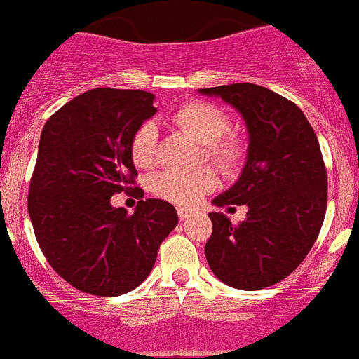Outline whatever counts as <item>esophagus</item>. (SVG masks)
<instances>
[{"label": "esophagus", "mask_w": 359, "mask_h": 359, "mask_svg": "<svg viewBox=\"0 0 359 359\" xmlns=\"http://www.w3.org/2000/svg\"><path fill=\"white\" fill-rule=\"evenodd\" d=\"M177 212H179V218H180V219H186L187 216H191L193 211H189V209L179 208V209H177Z\"/></svg>", "instance_id": "esophagus-1"}]
</instances>
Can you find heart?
I'll use <instances>...</instances> for the list:
<instances>
[{"instance_id": "b5f03b06", "label": "heart", "mask_w": 359, "mask_h": 359, "mask_svg": "<svg viewBox=\"0 0 359 359\" xmlns=\"http://www.w3.org/2000/svg\"><path fill=\"white\" fill-rule=\"evenodd\" d=\"M179 130L202 144L205 159L222 170H232L243 161L245 147L238 135L227 134L231 121L224 111L203 102H189L172 116ZM159 132L156 125L144 121L135 128L130 140V157L137 168H151L157 163ZM216 186V175L202 168L193 173L164 172L151 180V191L168 202L189 208Z\"/></svg>"}]
</instances>
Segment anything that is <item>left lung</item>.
Returning a JSON list of instances; mask_svg holds the SVG:
<instances>
[{"mask_svg": "<svg viewBox=\"0 0 359 359\" xmlns=\"http://www.w3.org/2000/svg\"><path fill=\"white\" fill-rule=\"evenodd\" d=\"M240 112L248 134L240 177L212 205H247V218L232 225L224 212H209L212 234L205 257L222 283L256 292L279 283L311 250L327 208V173L320 144L295 103L256 83L198 89Z\"/></svg>", "mask_w": 359, "mask_h": 359, "instance_id": "obj_1", "label": "left lung"}]
</instances>
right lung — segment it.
<instances>
[{
  "label": "right lung",
  "instance_id": "right-lung-1",
  "mask_svg": "<svg viewBox=\"0 0 359 359\" xmlns=\"http://www.w3.org/2000/svg\"><path fill=\"white\" fill-rule=\"evenodd\" d=\"M154 102L147 91L100 87L67 102L43 128L28 215L48 263L80 292L118 297L137 288L179 224L164 200H141L134 215L111 203L137 175L130 140L157 112Z\"/></svg>",
  "mask_w": 359,
  "mask_h": 359
}]
</instances>
